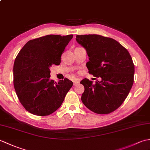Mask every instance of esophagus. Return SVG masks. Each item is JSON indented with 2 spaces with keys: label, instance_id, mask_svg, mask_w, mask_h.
I'll return each instance as SVG.
<instances>
[{
  "label": "esophagus",
  "instance_id": "1",
  "mask_svg": "<svg viewBox=\"0 0 150 150\" xmlns=\"http://www.w3.org/2000/svg\"><path fill=\"white\" fill-rule=\"evenodd\" d=\"M79 83H80V81H79V79H75V80L73 81V85H74V86L77 85Z\"/></svg>",
  "mask_w": 150,
  "mask_h": 150
}]
</instances>
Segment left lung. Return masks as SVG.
<instances>
[{
    "label": "left lung",
    "mask_w": 150,
    "mask_h": 150,
    "mask_svg": "<svg viewBox=\"0 0 150 150\" xmlns=\"http://www.w3.org/2000/svg\"><path fill=\"white\" fill-rule=\"evenodd\" d=\"M86 50L90 74L100 79L93 82L84 79L81 100L85 106L98 114L117 110L128 96L133 84L135 67L128 51L117 40L99 35L76 36Z\"/></svg>",
    "instance_id": "obj_1"
}]
</instances>
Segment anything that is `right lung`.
I'll list each match as a JSON object with an SVG mask.
<instances>
[{
  "label": "right lung",
  "instance_id": "1",
  "mask_svg": "<svg viewBox=\"0 0 150 150\" xmlns=\"http://www.w3.org/2000/svg\"><path fill=\"white\" fill-rule=\"evenodd\" d=\"M73 35H49L30 40L16 57L13 84L22 106L35 115L46 116L58 110L73 82L50 80V68L59 65L60 57Z\"/></svg>",
  "mask_w": 150,
  "mask_h": 150
}]
</instances>
